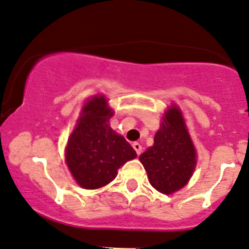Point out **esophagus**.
<instances>
[{"label": "esophagus", "mask_w": 249, "mask_h": 249, "mask_svg": "<svg viewBox=\"0 0 249 249\" xmlns=\"http://www.w3.org/2000/svg\"><path fill=\"white\" fill-rule=\"evenodd\" d=\"M133 147H134V150L136 151V154H138V155H140L141 151H142V147H141V145L139 144V142H134Z\"/></svg>", "instance_id": "1"}]
</instances>
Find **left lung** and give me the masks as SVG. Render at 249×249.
<instances>
[{
  "label": "left lung",
  "mask_w": 249,
  "mask_h": 249,
  "mask_svg": "<svg viewBox=\"0 0 249 249\" xmlns=\"http://www.w3.org/2000/svg\"><path fill=\"white\" fill-rule=\"evenodd\" d=\"M139 159L159 192L172 194L187 183L196 166V151L176 107L167 110L154 145Z\"/></svg>",
  "instance_id": "left-lung-1"
}]
</instances>
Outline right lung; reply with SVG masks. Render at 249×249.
<instances>
[{
    "instance_id": "add662e5",
    "label": "right lung",
    "mask_w": 249,
    "mask_h": 249,
    "mask_svg": "<svg viewBox=\"0 0 249 249\" xmlns=\"http://www.w3.org/2000/svg\"><path fill=\"white\" fill-rule=\"evenodd\" d=\"M111 116L104 97L91 98L68 140L67 165L84 189H99L111 182L118 169L136 158L133 146L110 127Z\"/></svg>"
}]
</instances>
